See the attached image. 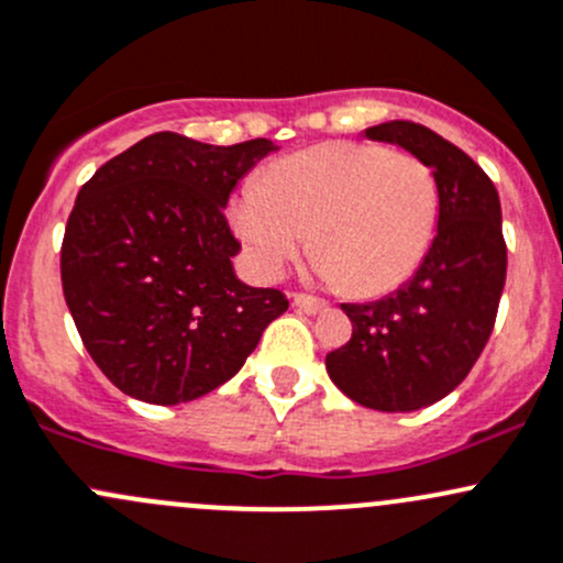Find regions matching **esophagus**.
<instances>
[{"mask_svg": "<svg viewBox=\"0 0 563 563\" xmlns=\"http://www.w3.org/2000/svg\"><path fill=\"white\" fill-rule=\"evenodd\" d=\"M291 305L297 307V310L307 312V316H318V312L329 310V305L323 299H316V297H307V294H294L291 297Z\"/></svg>", "mask_w": 563, "mask_h": 563, "instance_id": "34e87169", "label": "esophagus"}]
</instances>
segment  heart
Instances as JSON below:
<instances>
[{
  "label": "heart",
  "instance_id": "heart-1",
  "mask_svg": "<svg viewBox=\"0 0 563 563\" xmlns=\"http://www.w3.org/2000/svg\"><path fill=\"white\" fill-rule=\"evenodd\" d=\"M437 218L434 173L416 156L361 142L294 153L232 205V227L258 277L275 280L312 232V275L358 297L386 294L418 269Z\"/></svg>",
  "mask_w": 563,
  "mask_h": 563
}]
</instances>
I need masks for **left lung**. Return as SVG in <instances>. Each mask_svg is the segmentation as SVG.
<instances>
[{
	"mask_svg": "<svg viewBox=\"0 0 563 563\" xmlns=\"http://www.w3.org/2000/svg\"><path fill=\"white\" fill-rule=\"evenodd\" d=\"M366 140L405 147L440 188L437 234L396 291L342 305L353 336L327 356L336 388L361 407L412 412L470 375L496 321L507 275L501 205L490 177L453 142L412 121H388Z\"/></svg>",
	"mask_w": 563,
	"mask_h": 563,
	"instance_id": "obj_1",
	"label": "left lung"
}]
</instances>
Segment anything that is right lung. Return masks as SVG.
Returning <instances> with one entry per match:
<instances>
[{
	"instance_id": "right-lung-1",
	"label": "right lung",
	"mask_w": 563,
	"mask_h": 563,
	"mask_svg": "<svg viewBox=\"0 0 563 563\" xmlns=\"http://www.w3.org/2000/svg\"><path fill=\"white\" fill-rule=\"evenodd\" d=\"M272 140L207 145L156 132L80 188L62 245V286L82 345L132 399L180 405L232 380L288 310L242 283L223 210Z\"/></svg>"
}]
</instances>
